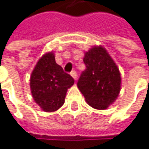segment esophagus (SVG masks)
<instances>
[{"instance_id": "1", "label": "esophagus", "mask_w": 149, "mask_h": 149, "mask_svg": "<svg viewBox=\"0 0 149 149\" xmlns=\"http://www.w3.org/2000/svg\"><path fill=\"white\" fill-rule=\"evenodd\" d=\"M70 74H71V76L74 78L75 80L77 79V72H76V71H72Z\"/></svg>"}]
</instances>
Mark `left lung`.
<instances>
[{
    "label": "left lung",
    "mask_w": 149,
    "mask_h": 149,
    "mask_svg": "<svg viewBox=\"0 0 149 149\" xmlns=\"http://www.w3.org/2000/svg\"><path fill=\"white\" fill-rule=\"evenodd\" d=\"M84 62L86 69L80 75L77 88L90 107L106 109L119 94V70L102 47H92L85 54Z\"/></svg>",
    "instance_id": "1"
}]
</instances>
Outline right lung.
I'll list each match as a JSON object with an SVG mask.
<instances>
[{
    "label": "right lung",
    "mask_w": 149,
    "mask_h": 149,
    "mask_svg": "<svg viewBox=\"0 0 149 149\" xmlns=\"http://www.w3.org/2000/svg\"><path fill=\"white\" fill-rule=\"evenodd\" d=\"M33 99L45 112L58 110L65 102L67 89L74 79L55 62L54 54L47 53L37 62L31 77Z\"/></svg>",
    "instance_id": "add662e5"
}]
</instances>
